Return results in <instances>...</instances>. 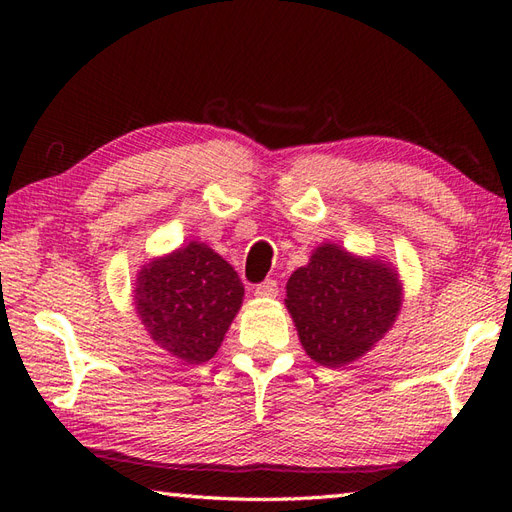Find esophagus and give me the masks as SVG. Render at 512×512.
<instances>
[{
	"label": "esophagus",
	"mask_w": 512,
	"mask_h": 512,
	"mask_svg": "<svg viewBox=\"0 0 512 512\" xmlns=\"http://www.w3.org/2000/svg\"><path fill=\"white\" fill-rule=\"evenodd\" d=\"M277 295H279V286H277L275 279H266V281H262V284L255 288V297L275 299Z\"/></svg>",
	"instance_id": "obj_1"
}]
</instances>
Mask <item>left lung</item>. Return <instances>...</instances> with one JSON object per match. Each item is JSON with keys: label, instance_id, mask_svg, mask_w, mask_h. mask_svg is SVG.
Segmentation results:
<instances>
[{"label": "left lung", "instance_id": "left-lung-1", "mask_svg": "<svg viewBox=\"0 0 512 512\" xmlns=\"http://www.w3.org/2000/svg\"><path fill=\"white\" fill-rule=\"evenodd\" d=\"M400 306L394 268L336 244H321L286 284V308L303 350L325 367L350 365L372 350L394 325Z\"/></svg>", "mask_w": 512, "mask_h": 512}]
</instances>
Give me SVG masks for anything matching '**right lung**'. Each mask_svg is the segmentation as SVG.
<instances>
[{"label":"right lung","mask_w":512,"mask_h":512,"mask_svg":"<svg viewBox=\"0 0 512 512\" xmlns=\"http://www.w3.org/2000/svg\"><path fill=\"white\" fill-rule=\"evenodd\" d=\"M134 286L136 312L151 339L189 365L215 356L244 299L233 266L200 242L151 259Z\"/></svg>","instance_id":"obj_1"}]
</instances>
